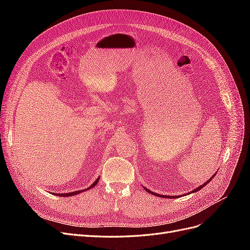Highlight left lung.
<instances>
[{
    "label": "left lung",
    "instance_id": "8db88e82",
    "mask_svg": "<svg viewBox=\"0 0 250 250\" xmlns=\"http://www.w3.org/2000/svg\"><path fill=\"white\" fill-rule=\"evenodd\" d=\"M215 177V175H213V176H211L208 181H207V183H204L203 185H201L200 187H198V188H195V190H193L191 193H194V192H197V191H199L200 190V188H204V187H206L208 183H209V181L211 180V179H213ZM145 188V190L148 192V193H151V194H153V195H156V196H158V197H164V198H173V196H166V195H161V194H156V193H153V192H151L150 190H148V188ZM174 197H176V196H174Z\"/></svg>",
    "mask_w": 250,
    "mask_h": 250
}]
</instances>
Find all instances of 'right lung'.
<instances>
[{"label":"right lung","mask_w":250,"mask_h":250,"mask_svg":"<svg viewBox=\"0 0 250 250\" xmlns=\"http://www.w3.org/2000/svg\"><path fill=\"white\" fill-rule=\"evenodd\" d=\"M98 181H99V178H97V180L95 181V183L90 186L88 188H86V190H89V188H94V187H96V185L98 184ZM82 191H75V192H70V193H66V194H55V195H57V196H62V197H66V196H74V195H77V194H80Z\"/></svg>","instance_id":"add662e5"}]
</instances>
